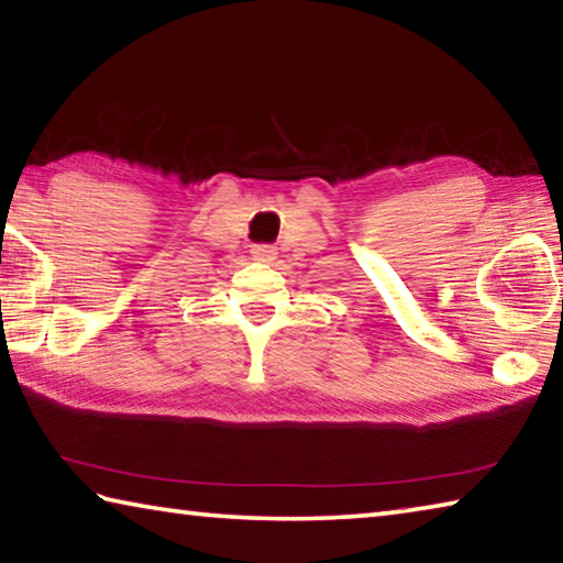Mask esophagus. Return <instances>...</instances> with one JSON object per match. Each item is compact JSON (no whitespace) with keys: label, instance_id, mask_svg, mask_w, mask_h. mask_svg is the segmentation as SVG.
I'll return each instance as SVG.
<instances>
[{"label":"esophagus","instance_id":"34e87169","mask_svg":"<svg viewBox=\"0 0 563 563\" xmlns=\"http://www.w3.org/2000/svg\"><path fill=\"white\" fill-rule=\"evenodd\" d=\"M275 247L273 245H255L253 247V258L255 261H275Z\"/></svg>","mask_w":563,"mask_h":563}]
</instances>
